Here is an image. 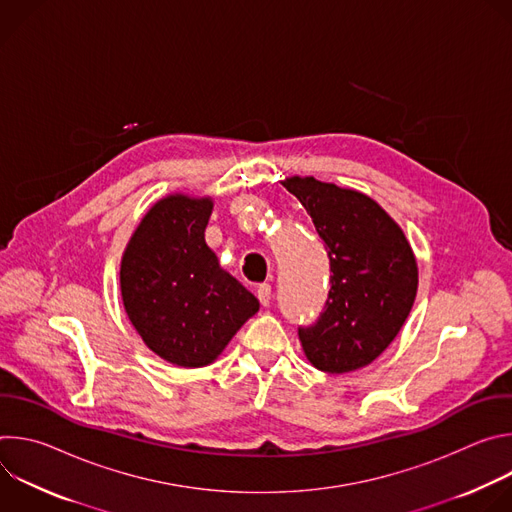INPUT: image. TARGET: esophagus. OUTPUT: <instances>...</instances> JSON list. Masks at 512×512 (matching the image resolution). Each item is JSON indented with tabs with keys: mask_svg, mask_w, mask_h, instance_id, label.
I'll list each match as a JSON object with an SVG mask.
<instances>
[{
	"mask_svg": "<svg viewBox=\"0 0 512 512\" xmlns=\"http://www.w3.org/2000/svg\"><path fill=\"white\" fill-rule=\"evenodd\" d=\"M271 285L269 283H261L259 287H257V298H259V302H261V306H269L271 304Z\"/></svg>",
	"mask_w": 512,
	"mask_h": 512,
	"instance_id": "1",
	"label": "esophagus"
}]
</instances>
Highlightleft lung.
Segmentation results:
<instances>
[{"instance_id":"obj_1","label":"left lung","mask_w":512,"mask_h":512,"mask_svg":"<svg viewBox=\"0 0 512 512\" xmlns=\"http://www.w3.org/2000/svg\"><path fill=\"white\" fill-rule=\"evenodd\" d=\"M283 186L312 216L330 259L320 318L298 328L316 369L332 375L367 367L395 340L417 296V261L401 227L367 194L287 178Z\"/></svg>"}]
</instances>
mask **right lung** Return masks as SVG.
<instances>
[{
  "instance_id": "right-lung-1",
  "label": "right lung",
  "mask_w": 512,
  "mask_h": 512,
  "mask_svg": "<svg viewBox=\"0 0 512 512\" xmlns=\"http://www.w3.org/2000/svg\"><path fill=\"white\" fill-rule=\"evenodd\" d=\"M212 198L170 194L131 235L119 271L129 322L150 350L184 369L214 362L259 312L204 241Z\"/></svg>"
}]
</instances>
